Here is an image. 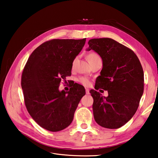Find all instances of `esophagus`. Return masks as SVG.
Segmentation results:
<instances>
[{
    "mask_svg": "<svg viewBox=\"0 0 158 158\" xmlns=\"http://www.w3.org/2000/svg\"><path fill=\"white\" fill-rule=\"evenodd\" d=\"M85 91H86V94H89V89L88 88H85Z\"/></svg>",
    "mask_w": 158,
    "mask_h": 158,
    "instance_id": "esophagus-1",
    "label": "esophagus"
}]
</instances>
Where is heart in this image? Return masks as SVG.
Returning <instances> with one entry per match:
<instances>
[{
    "instance_id": "1",
    "label": "heart",
    "mask_w": 158,
    "mask_h": 158,
    "mask_svg": "<svg viewBox=\"0 0 158 158\" xmlns=\"http://www.w3.org/2000/svg\"><path fill=\"white\" fill-rule=\"evenodd\" d=\"M97 56H98V55L94 53V52H91V53L88 54V55H87L88 61H89V60H91V59L97 57ZM78 81L81 84H83L85 86H89L91 84L90 80L87 77H79L78 79Z\"/></svg>"
}]
</instances>
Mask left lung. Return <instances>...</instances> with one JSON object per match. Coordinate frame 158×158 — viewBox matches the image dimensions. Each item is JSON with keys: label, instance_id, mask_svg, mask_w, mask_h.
<instances>
[{"label": "left lung", "instance_id": "left-lung-1", "mask_svg": "<svg viewBox=\"0 0 158 158\" xmlns=\"http://www.w3.org/2000/svg\"><path fill=\"white\" fill-rule=\"evenodd\" d=\"M87 51L94 50L102 57L103 68L96 79L94 98V119L100 126L118 129L134 115L143 93V71L139 60L130 48L110 38L89 40ZM103 88L108 96L96 90Z\"/></svg>", "mask_w": 158, "mask_h": 158}]
</instances>
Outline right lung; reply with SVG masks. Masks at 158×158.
<instances>
[{
  "label": "right lung",
  "mask_w": 158,
  "mask_h": 158,
  "mask_svg": "<svg viewBox=\"0 0 158 158\" xmlns=\"http://www.w3.org/2000/svg\"><path fill=\"white\" fill-rule=\"evenodd\" d=\"M85 41L86 39L44 42L32 52L24 68L21 87L27 111L36 123L48 131L67 127L85 95L84 87L77 83L69 91L59 89L61 80L71 75L73 62Z\"/></svg>",
  "instance_id": "obj_1"
}]
</instances>
